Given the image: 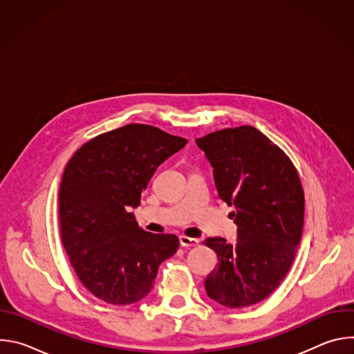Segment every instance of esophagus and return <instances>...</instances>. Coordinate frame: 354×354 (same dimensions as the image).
Returning a JSON list of instances; mask_svg holds the SVG:
<instances>
[{
	"label": "esophagus",
	"instance_id": "esophagus-1",
	"mask_svg": "<svg viewBox=\"0 0 354 354\" xmlns=\"http://www.w3.org/2000/svg\"><path fill=\"white\" fill-rule=\"evenodd\" d=\"M179 242H180V246H183V248H193V246L198 245L197 238H190V236H186V235H180Z\"/></svg>",
	"mask_w": 354,
	"mask_h": 354
}]
</instances>
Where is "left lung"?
I'll return each instance as SVG.
<instances>
[{
	"label": "left lung",
	"mask_w": 354,
	"mask_h": 354,
	"mask_svg": "<svg viewBox=\"0 0 354 354\" xmlns=\"http://www.w3.org/2000/svg\"><path fill=\"white\" fill-rule=\"evenodd\" d=\"M213 167L218 196L238 227V239L203 243L217 254L207 295L228 308L254 306L272 294L295 258L304 225V190L284 151L252 126L196 140Z\"/></svg>",
	"instance_id": "8db88e82"
}]
</instances>
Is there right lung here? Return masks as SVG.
Listing matches in <instances>:
<instances>
[{
	"instance_id": "obj_1",
	"label": "right lung",
	"mask_w": 354,
	"mask_h": 354,
	"mask_svg": "<svg viewBox=\"0 0 354 354\" xmlns=\"http://www.w3.org/2000/svg\"><path fill=\"white\" fill-rule=\"evenodd\" d=\"M187 140L127 124L85 142L68 161L59 193L60 231L78 279L95 297L129 306L154 287L160 265L179 246L174 234L138 227L130 209L157 168Z\"/></svg>"
}]
</instances>
